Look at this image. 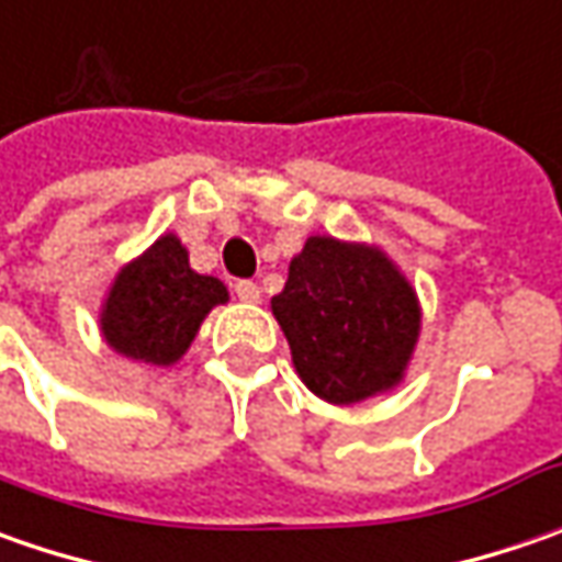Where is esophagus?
Instances as JSON below:
<instances>
[{
    "label": "esophagus",
    "instance_id": "esophagus-1",
    "mask_svg": "<svg viewBox=\"0 0 562 562\" xmlns=\"http://www.w3.org/2000/svg\"><path fill=\"white\" fill-rule=\"evenodd\" d=\"M234 293H237L240 303H259V300H262L259 284H252V281H237V284H234Z\"/></svg>",
    "mask_w": 562,
    "mask_h": 562
}]
</instances>
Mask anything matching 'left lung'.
Returning a JSON list of instances; mask_svg holds the SVG:
<instances>
[{
  "instance_id": "1",
  "label": "left lung",
  "mask_w": 562,
  "mask_h": 562,
  "mask_svg": "<svg viewBox=\"0 0 562 562\" xmlns=\"http://www.w3.org/2000/svg\"><path fill=\"white\" fill-rule=\"evenodd\" d=\"M271 313L296 375L315 397L350 406L397 387L422 328L419 296L387 252L310 237Z\"/></svg>"
}]
</instances>
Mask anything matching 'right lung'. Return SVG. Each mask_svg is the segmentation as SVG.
I'll return each instance as SVG.
<instances>
[{
    "mask_svg": "<svg viewBox=\"0 0 562 562\" xmlns=\"http://www.w3.org/2000/svg\"><path fill=\"white\" fill-rule=\"evenodd\" d=\"M218 303H227L225 284L190 269L184 244L175 234H162L115 274L99 328L121 357L175 366Z\"/></svg>",
    "mask_w": 562,
    "mask_h": 562,
    "instance_id": "1",
    "label": "right lung"
}]
</instances>
